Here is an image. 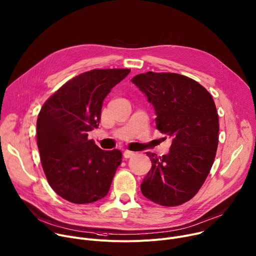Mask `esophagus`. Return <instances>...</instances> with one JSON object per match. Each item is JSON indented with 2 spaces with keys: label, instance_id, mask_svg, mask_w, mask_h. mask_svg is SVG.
<instances>
[{
  "label": "esophagus",
  "instance_id": "34e87169",
  "mask_svg": "<svg viewBox=\"0 0 256 256\" xmlns=\"http://www.w3.org/2000/svg\"><path fill=\"white\" fill-rule=\"evenodd\" d=\"M134 155V153L132 152V151H128V150H126V151L124 152V158H130V157H132Z\"/></svg>",
  "mask_w": 256,
  "mask_h": 256
}]
</instances>
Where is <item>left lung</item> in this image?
I'll use <instances>...</instances> for the list:
<instances>
[{
  "instance_id": "1",
  "label": "left lung",
  "mask_w": 256,
  "mask_h": 256,
  "mask_svg": "<svg viewBox=\"0 0 256 256\" xmlns=\"http://www.w3.org/2000/svg\"><path fill=\"white\" fill-rule=\"evenodd\" d=\"M132 82L152 104L157 130L172 140L166 155L147 152L152 168L142 194L160 205H180L196 195L214 164L220 128L214 101L200 84L178 74L148 72Z\"/></svg>"
}]
</instances>
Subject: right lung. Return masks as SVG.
I'll use <instances>...</instances> for the list:
<instances>
[{"label":"right lung","mask_w":256,"mask_h":256,"mask_svg":"<svg viewBox=\"0 0 256 256\" xmlns=\"http://www.w3.org/2000/svg\"><path fill=\"white\" fill-rule=\"evenodd\" d=\"M130 69H94L65 84L44 102L36 122L42 166L51 188L76 204L104 198L122 164L120 150H102L88 132L97 128L103 101Z\"/></svg>","instance_id":"obj_1"}]
</instances>
